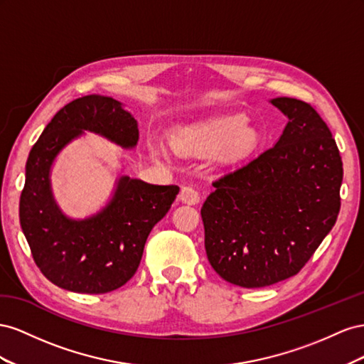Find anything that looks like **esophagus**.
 Returning a JSON list of instances; mask_svg holds the SVG:
<instances>
[{
	"mask_svg": "<svg viewBox=\"0 0 364 364\" xmlns=\"http://www.w3.org/2000/svg\"><path fill=\"white\" fill-rule=\"evenodd\" d=\"M178 200L184 204H191V205H195L200 203V193L196 189L193 188H189V186H184V188H181L180 191V195H178Z\"/></svg>",
	"mask_w": 364,
	"mask_h": 364,
	"instance_id": "obj_1",
	"label": "esophagus"
}]
</instances>
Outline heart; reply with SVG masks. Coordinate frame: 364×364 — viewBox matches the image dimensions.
<instances>
[{"label": "heart", "instance_id": "b5f03b06", "mask_svg": "<svg viewBox=\"0 0 364 364\" xmlns=\"http://www.w3.org/2000/svg\"><path fill=\"white\" fill-rule=\"evenodd\" d=\"M257 143V134L245 127V119L232 116L218 119L201 127L186 128L175 139V146L184 152L205 154L221 149L225 144V155L240 159L250 152ZM152 154H160L157 144H149Z\"/></svg>", "mask_w": 364, "mask_h": 364}]
</instances>
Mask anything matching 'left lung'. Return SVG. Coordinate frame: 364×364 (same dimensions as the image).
I'll use <instances>...</instances> for the list:
<instances>
[{"label":"left lung","instance_id":"left-lung-1","mask_svg":"<svg viewBox=\"0 0 364 364\" xmlns=\"http://www.w3.org/2000/svg\"><path fill=\"white\" fill-rule=\"evenodd\" d=\"M288 123L274 146L213 181L201 207L204 245L227 282L262 288L297 274L334 227L343 163L306 102L276 97Z\"/></svg>","mask_w":364,"mask_h":364}]
</instances>
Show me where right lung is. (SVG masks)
<instances>
[{
  "label": "right lung",
  "mask_w": 364,
  "mask_h": 364,
  "mask_svg": "<svg viewBox=\"0 0 364 364\" xmlns=\"http://www.w3.org/2000/svg\"><path fill=\"white\" fill-rule=\"evenodd\" d=\"M84 131L124 149L139 141L137 120L112 97L90 95L59 109L28 154L19 223L38 268L50 282L75 293L103 294L136 274L154 225L169 212L178 186H157L123 175L112 198L85 220L62 213L50 169L56 155Z\"/></svg>",
  "instance_id": "right-lung-1"
}]
</instances>
